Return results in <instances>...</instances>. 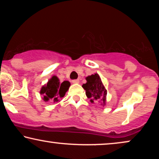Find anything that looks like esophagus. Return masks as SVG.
I'll use <instances>...</instances> for the list:
<instances>
[{"mask_svg":"<svg viewBox=\"0 0 159 159\" xmlns=\"http://www.w3.org/2000/svg\"><path fill=\"white\" fill-rule=\"evenodd\" d=\"M71 82L74 84H78L80 82V80H73L72 81H71Z\"/></svg>","mask_w":159,"mask_h":159,"instance_id":"34e87169","label":"esophagus"}]
</instances>
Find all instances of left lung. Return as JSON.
<instances>
[{
  "instance_id": "obj_1",
  "label": "left lung",
  "mask_w": 159,
  "mask_h": 159,
  "mask_svg": "<svg viewBox=\"0 0 159 159\" xmlns=\"http://www.w3.org/2000/svg\"><path fill=\"white\" fill-rule=\"evenodd\" d=\"M86 80L87 83L82 84V88L85 90L87 97L90 99L91 103L97 101L101 106H105L107 90L102 83L99 75L95 74L88 76Z\"/></svg>"
}]
</instances>
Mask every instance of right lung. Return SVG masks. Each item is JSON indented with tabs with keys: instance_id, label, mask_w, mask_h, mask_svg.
I'll use <instances>...</instances> for the list:
<instances>
[{
	"instance_id": "obj_1",
	"label": "right lung",
	"mask_w": 159,
	"mask_h": 159,
	"mask_svg": "<svg viewBox=\"0 0 159 159\" xmlns=\"http://www.w3.org/2000/svg\"><path fill=\"white\" fill-rule=\"evenodd\" d=\"M69 86H70L69 82L64 81L62 83H61L58 77L53 76L48 82V83L41 88L40 94H43L44 95L43 99L45 101L51 100V101L56 103L59 101L61 98L64 96Z\"/></svg>"
}]
</instances>
